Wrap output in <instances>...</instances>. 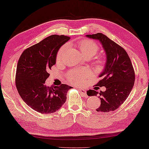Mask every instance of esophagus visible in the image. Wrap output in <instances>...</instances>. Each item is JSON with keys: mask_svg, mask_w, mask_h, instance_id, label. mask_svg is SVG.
Wrapping results in <instances>:
<instances>
[{"mask_svg": "<svg viewBox=\"0 0 149 149\" xmlns=\"http://www.w3.org/2000/svg\"><path fill=\"white\" fill-rule=\"evenodd\" d=\"M80 92H81V94L83 95V96L84 97H87V94H86V91L84 88H80Z\"/></svg>", "mask_w": 149, "mask_h": 149, "instance_id": "34e87169", "label": "esophagus"}]
</instances>
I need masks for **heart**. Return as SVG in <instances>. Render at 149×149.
Instances as JSON below:
<instances>
[{
  "mask_svg": "<svg viewBox=\"0 0 149 149\" xmlns=\"http://www.w3.org/2000/svg\"><path fill=\"white\" fill-rule=\"evenodd\" d=\"M78 47L79 48L80 52L85 57H92L96 54L98 51V45L94 41L84 39L78 43ZM67 49V45H63L58 50L57 55V60L61 61L62 59L63 54ZM91 75V70L88 69L82 70H72L67 74L68 81L72 84H82L86 78Z\"/></svg>",
  "mask_w": 149,
  "mask_h": 149,
  "instance_id": "heart-1",
  "label": "heart"
}]
</instances>
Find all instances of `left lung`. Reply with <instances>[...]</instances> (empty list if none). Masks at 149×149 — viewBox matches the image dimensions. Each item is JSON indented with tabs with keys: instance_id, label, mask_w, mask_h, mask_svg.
Here are the masks:
<instances>
[{
	"instance_id": "1",
	"label": "left lung",
	"mask_w": 149,
	"mask_h": 149,
	"mask_svg": "<svg viewBox=\"0 0 149 149\" xmlns=\"http://www.w3.org/2000/svg\"><path fill=\"white\" fill-rule=\"evenodd\" d=\"M87 38L98 40L106 56L105 67L99 77L97 86H105L106 91L100 92V106L96 110L109 112L118 109L126 100L135 82V71L125 50L102 33L86 35ZM98 92L89 90L88 96H96Z\"/></svg>"
}]
</instances>
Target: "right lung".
<instances>
[{
    "mask_svg": "<svg viewBox=\"0 0 149 149\" xmlns=\"http://www.w3.org/2000/svg\"><path fill=\"white\" fill-rule=\"evenodd\" d=\"M70 40L65 36L52 35L24 51L17 65L16 86L25 103L41 113H54L61 108L71 86H46L51 67L63 45Z\"/></svg>",
    "mask_w": 149,
    "mask_h": 149,
    "instance_id": "obj_1",
    "label": "right lung"
}]
</instances>
